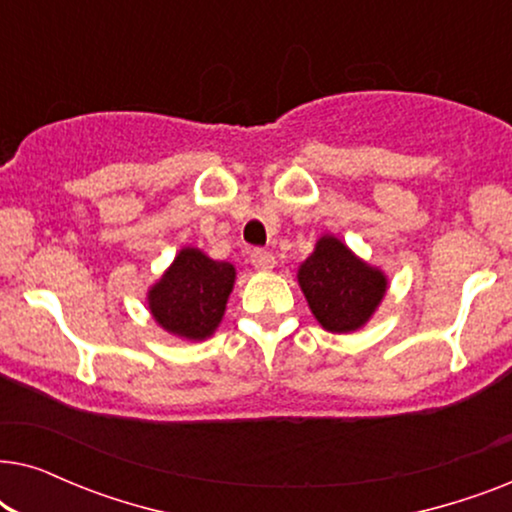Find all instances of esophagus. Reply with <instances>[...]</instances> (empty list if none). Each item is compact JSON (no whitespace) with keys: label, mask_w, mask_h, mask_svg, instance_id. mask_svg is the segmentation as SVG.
I'll use <instances>...</instances> for the list:
<instances>
[{"label":"esophagus","mask_w":512,"mask_h":512,"mask_svg":"<svg viewBox=\"0 0 512 512\" xmlns=\"http://www.w3.org/2000/svg\"><path fill=\"white\" fill-rule=\"evenodd\" d=\"M251 263H254V268L258 270H272L275 268V256L265 249H254L251 251Z\"/></svg>","instance_id":"1"}]
</instances>
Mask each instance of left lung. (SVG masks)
Wrapping results in <instances>:
<instances>
[{
  "mask_svg": "<svg viewBox=\"0 0 512 512\" xmlns=\"http://www.w3.org/2000/svg\"><path fill=\"white\" fill-rule=\"evenodd\" d=\"M298 282L312 314L331 333L356 331L366 324L387 291L380 270L359 261L345 244L328 235L300 265Z\"/></svg>",
  "mask_w": 512,
  "mask_h": 512,
  "instance_id": "obj_1",
  "label": "left lung"
}]
</instances>
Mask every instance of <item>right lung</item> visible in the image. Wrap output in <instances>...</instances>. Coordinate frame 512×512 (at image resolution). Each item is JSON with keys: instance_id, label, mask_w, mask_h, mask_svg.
Instances as JSON below:
<instances>
[{"instance_id": "1", "label": "right lung", "mask_w": 512, "mask_h": 512, "mask_svg": "<svg viewBox=\"0 0 512 512\" xmlns=\"http://www.w3.org/2000/svg\"><path fill=\"white\" fill-rule=\"evenodd\" d=\"M235 268L200 249H181L172 268L149 293L151 314L165 331L188 340L214 333L233 291Z\"/></svg>"}]
</instances>
